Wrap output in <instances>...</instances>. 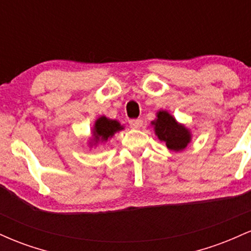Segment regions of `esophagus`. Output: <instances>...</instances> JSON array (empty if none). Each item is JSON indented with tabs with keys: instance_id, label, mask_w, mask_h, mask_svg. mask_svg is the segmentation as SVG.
Instances as JSON below:
<instances>
[{
	"instance_id": "esophagus-1",
	"label": "esophagus",
	"mask_w": 251,
	"mask_h": 251,
	"mask_svg": "<svg viewBox=\"0 0 251 251\" xmlns=\"http://www.w3.org/2000/svg\"><path fill=\"white\" fill-rule=\"evenodd\" d=\"M142 125H143V120L142 119L129 120V126H131L132 128H139V127H142Z\"/></svg>"
}]
</instances>
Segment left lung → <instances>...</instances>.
<instances>
[{"mask_svg": "<svg viewBox=\"0 0 251 251\" xmlns=\"http://www.w3.org/2000/svg\"><path fill=\"white\" fill-rule=\"evenodd\" d=\"M155 134L160 140L166 143V146L174 151H181L188 146L191 140V134L184 125L176 122V119L166 111H159L157 119L152 122Z\"/></svg>", "mask_w": 251, "mask_h": 251, "instance_id": "left-lung-1", "label": "left lung"}]
</instances>
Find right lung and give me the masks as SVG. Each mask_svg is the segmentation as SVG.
Here are the masks:
<instances>
[{
  "label": "right lung",
  "instance_id": "add662e5",
  "mask_svg": "<svg viewBox=\"0 0 251 251\" xmlns=\"http://www.w3.org/2000/svg\"><path fill=\"white\" fill-rule=\"evenodd\" d=\"M123 129V126L117 120H111L106 117H100L96 122L93 128V140L92 143L98 144L101 142H106L108 138H111L116 132Z\"/></svg>",
  "mask_w": 251,
  "mask_h": 251
}]
</instances>
